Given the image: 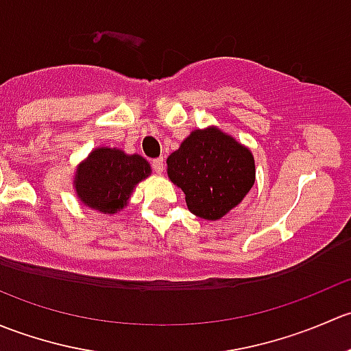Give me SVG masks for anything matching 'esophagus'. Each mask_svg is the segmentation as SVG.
<instances>
[{"instance_id": "34e87169", "label": "esophagus", "mask_w": 351, "mask_h": 351, "mask_svg": "<svg viewBox=\"0 0 351 351\" xmlns=\"http://www.w3.org/2000/svg\"><path fill=\"white\" fill-rule=\"evenodd\" d=\"M151 166H153L156 173H162V169H165V161H162V158H156L151 161Z\"/></svg>"}]
</instances>
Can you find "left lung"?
<instances>
[{
	"label": "left lung",
	"mask_w": 351,
	"mask_h": 351,
	"mask_svg": "<svg viewBox=\"0 0 351 351\" xmlns=\"http://www.w3.org/2000/svg\"><path fill=\"white\" fill-rule=\"evenodd\" d=\"M166 162L169 180L185 192L189 210L207 221L224 217L254 183L253 154L215 127L193 130Z\"/></svg>",
	"instance_id": "1"
}]
</instances>
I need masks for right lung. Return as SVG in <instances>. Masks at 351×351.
I'll return each instance as SVG.
<instances>
[{"label":"right lung","instance_id":"obj_1","mask_svg":"<svg viewBox=\"0 0 351 351\" xmlns=\"http://www.w3.org/2000/svg\"><path fill=\"white\" fill-rule=\"evenodd\" d=\"M149 173L151 166L143 156L100 147L81 162L74 185L84 205L101 214H115L127 204L136 183Z\"/></svg>","mask_w":351,"mask_h":351}]
</instances>
